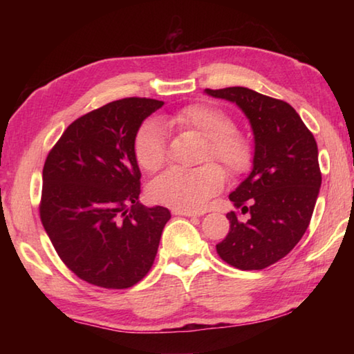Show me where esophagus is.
<instances>
[{"label":"esophagus","instance_id":"obj_1","mask_svg":"<svg viewBox=\"0 0 354 354\" xmlns=\"http://www.w3.org/2000/svg\"><path fill=\"white\" fill-rule=\"evenodd\" d=\"M175 215H184V217H200L203 212L200 211H185V209H173Z\"/></svg>","mask_w":354,"mask_h":354}]
</instances>
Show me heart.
Listing matches in <instances>:
<instances>
[{
	"mask_svg": "<svg viewBox=\"0 0 354 354\" xmlns=\"http://www.w3.org/2000/svg\"><path fill=\"white\" fill-rule=\"evenodd\" d=\"M164 128L195 133L206 139L203 160L214 159L231 175H242L253 162V147L242 133L232 129L227 113L211 104L195 103L160 118ZM137 165L143 171H158L165 162V139L158 124L148 122L137 131L133 143ZM225 173L217 164L194 170H169L149 184V198L173 209L196 211L223 189Z\"/></svg>",
	"mask_w": 354,
	"mask_h": 354,
	"instance_id": "obj_1",
	"label": "heart"
}]
</instances>
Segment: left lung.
I'll return each instance as SVG.
<instances>
[{
    "label": "left lung",
    "mask_w": 354,
    "mask_h": 354,
    "mask_svg": "<svg viewBox=\"0 0 354 354\" xmlns=\"http://www.w3.org/2000/svg\"><path fill=\"white\" fill-rule=\"evenodd\" d=\"M207 95L236 103L254 134L253 170L230 200L247 221L227 212L230 232L217 243L226 263L262 270L283 259L306 232L322 185L319 149L297 111L283 100L247 87H226Z\"/></svg>",
    "instance_id": "8db88e82"
}]
</instances>
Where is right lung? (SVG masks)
I'll return each instance as SVG.
<instances>
[{"label":"right lung","instance_id":"right-lung-1","mask_svg":"<svg viewBox=\"0 0 354 354\" xmlns=\"http://www.w3.org/2000/svg\"><path fill=\"white\" fill-rule=\"evenodd\" d=\"M164 106L123 98L75 120L44 165L40 220L77 278L128 289L151 268L170 211L140 205L133 143L143 120Z\"/></svg>","mask_w":354,"mask_h":354}]
</instances>
